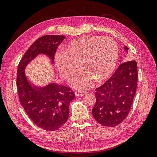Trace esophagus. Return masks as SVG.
<instances>
[{
	"label": "esophagus",
	"instance_id": "esophagus-1",
	"mask_svg": "<svg viewBox=\"0 0 157 157\" xmlns=\"http://www.w3.org/2000/svg\"><path fill=\"white\" fill-rule=\"evenodd\" d=\"M75 96H84L85 94H87V92H80V91H76L75 92Z\"/></svg>",
	"mask_w": 157,
	"mask_h": 157
}]
</instances>
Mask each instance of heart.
Listing matches in <instances>:
<instances>
[{"label":"heart","mask_w":157,"mask_h":157,"mask_svg":"<svg viewBox=\"0 0 157 157\" xmlns=\"http://www.w3.org/2000/svg\"><path fill=\"white\" fill-rule=\"evenodd\" d=\"M118 48L111 38L84 36L77 38L68 45L66 52H57L55 63L63 78L67 79L77 70L80 63L83 69L75 73L69 80L74 88L84 90L96 82L111 77L117 64Z\"/></svg>","instance_id":"heart-1"}]
</instances>
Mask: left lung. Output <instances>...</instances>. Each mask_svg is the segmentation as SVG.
<instances>
[{
	"label": "left lung",
	"instance_id": "obj_1",
	"mask_svg": "<svg viewBox=\"0 0 157 157\" xmlns=\"http://www.w3.org/2000/svg\"><path fill=\"white\" fill-rule=\"evenodd\" d=\"M124 48L127 52L128 47ZM137 77L136 61H125L110 78L96 89V101L92 113L98 123L115 127L127 117L136 94Z\"/></svg>",
	"mask_w": 157,
	"mask_h": 157
}]
</instances>
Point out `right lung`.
Segmentation results:
<instances>
[{
  "label": "right lung",
  "instance_id": "add662e5",
  "mask_svg": "<svg viewBox=\"0 0 157 157\" xmlns=\"http://www.w3.org/2000/svg\"><path fill=\"white\" fill-rule=\"evenodd\" d=\"M65 38L48 35L40 37L27 50L17 67L16 86L20 104L30 119L46 131L58 130L67 121L75 94L70 88L55 83L43 88L32 86L25 75V68L39 54L48 56L53 62L58 46Z\"/></svg>",
  "mask_w": 157,
  "mask_h": 157
}]
</instances>
